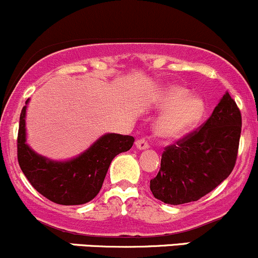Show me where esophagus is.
I'll return each instance as SVG.
<instances>
[{
  "label": "esophagus",
  "instance_id": "34e87169",
  "mask_svg": "<svg viewBox=\"0 0 258 258\" xmlns=\"http://www.w3.org/2000/svg\"><path fill=\"white\" fill-rule=\"evenodd\" d=\"M136 147L139 150H146V148L150 147V145H148V142L145 139H139L136 141Z\"/></svg>",
  "mask_w": 258,
  "mask_h": 258
}]
</instances>
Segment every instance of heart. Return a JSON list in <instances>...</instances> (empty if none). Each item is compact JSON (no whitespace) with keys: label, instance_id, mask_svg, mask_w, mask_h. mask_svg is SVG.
<instances>
[{"label":"heart","instance_id":"heart-1","mask_svg":"<svg viewBox=\"0 0 258 258\" xmlns=\"http://www.w3.org/2000/svg\"><path fill=\"white\" fill-rule=\"evenodd\" d=\"M189 92L182 87L167 90L161 100L166 111L156 123V132L163 139H177L197 126L206 112L205 102L199 97H189Z\"/></svg>","mask_w":258,"mask_h":258}]
</instances>
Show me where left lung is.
I'll use <instances>...</instances> for the list:
<instances>
[{"label": "left lung", "instance_id": "obj_1", "mask_svg": "<svg viewBox=\"0 0 258 258\" xmlns=\"http://www.w3.org/2000/svg\"><path fill=\"white\" fill-rule=\"evenodd\" d=\"M241 127V111L227 92L204 124L166 146L160 171L150 181L153 196L182 205L213 191L235 167Z\"/></svg>", "mask_w": 258, "mask_h": 258}]
</instances>
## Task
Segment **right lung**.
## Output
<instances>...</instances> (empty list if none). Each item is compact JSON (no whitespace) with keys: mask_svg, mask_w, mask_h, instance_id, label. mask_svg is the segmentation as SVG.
<instances>
[{"mask_svg":"<svg viewBox=\"0 0 258 258\" xmlns=\"http://www.w3.org/2000/svg\"><path fill=\"white\" fill-rule=\"evenodd\" d=\"M28 100L26 101V103ZM26 106L21 111L17 135V160L26 178L43 197L58 205H83L97 196L111 162L134 145L132 136L107 134L86 152L67 162H54L26 145Z\"/></svg>","mask_w":258,"mask_h":258,"instance_id":"1","label":"right lung"}]
</instances>
